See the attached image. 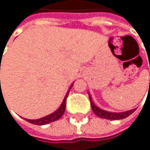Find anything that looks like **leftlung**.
I'll return each instance as SVG.
<instances>
[{
  "mask_svg": "<svg viewBox=\"0 0 150 150\" xmlns=\"http://www.w3.org/2000/svg\"><path fill=\"white\" fill-rule=\"evenodd\" d=\"M89 98H90L91 105V109H92L93 112L97 116H98L99 118H102V119H107V120H122V119H125V118L128 117L129 115H131L135 111V109H133V110H129V111L123 112H110L102 110L99 107L96 106V105L93 103L92 98H91L90 94H89Z\"/></svg>",
  "mask_w": 150,
  "mask_h": 150,
  "instance_id": "obj_1",
  "label": "left lung"
}]
</instances>
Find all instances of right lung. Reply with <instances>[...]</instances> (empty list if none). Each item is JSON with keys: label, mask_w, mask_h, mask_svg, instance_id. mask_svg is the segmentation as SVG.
Segmentation results:
<instances>
[{"label": "right lung", "mask_w": 150, "mask_h": 150, "mask_svg": "<svg viewBox=\"0 0 150 150\" xmlns=\"http://www.w3.org/2000/svg\"><path fill=\"white\" fill-rule=\"evenodd\" d=\"M72 86H73V84L70 86L69 91H70V89L72 88ZM69 91H68L67 93L66 94V96H65V98H64V100H63L62 104L60 105V106L59 107V109L56 110L54 112H52V114H49V115H47V116H45V117H44V118L38 119V120H28V119L26 120V119H25L26 121H28V122H30V123H31V124H34V125H40V126H41V125H45V124L51 123V122H52V121L58 120L63 115V113H64V112H65V109H66V101H67V96H68Z\"/></svg>", "instance_id": "right-lung-1"}]
</instances>
